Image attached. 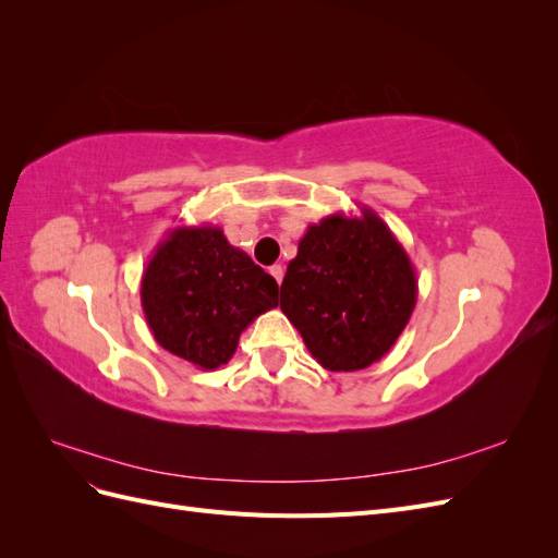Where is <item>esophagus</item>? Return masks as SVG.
I'll list each match as a JSON object with an SVG mask.
<instances>
[{
  "mask_svg": "<svg viewBox=\"0 0 558 558\" xmlns=\"http://www.w3.org/2000/svg\"><path fill=\"white\" fill-rule=\"evenodd\" d=\"M269 275H272V277L277 279V283H281V279H283V267H281V265H272V267H269Z\"/></svg>",
  "mask_w": 558,
  "mask_h": 558,
  "instance_id": "esophagus-1",
  "label": "esophagus"
}]
</instances>
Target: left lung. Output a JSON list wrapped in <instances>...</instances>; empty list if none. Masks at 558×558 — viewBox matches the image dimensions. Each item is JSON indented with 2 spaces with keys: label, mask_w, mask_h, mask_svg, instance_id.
<instances>
[{
  "label": "left lung",
  "mask_w": 558,
  "mask_h": 558,
  "mask_svg": "<svg viewBox=\"0 0 558 558\" xmlns=\"http://www.w3.org/2000/svg\"><path fill=\"white\" fill-rule=\"evenodd\" d=\"M408 251L381 218L330 214L307 228L286 267L281 312L320 367L353 373L396 344L416 305Z\"/></svg>",
  "instance_id": "obj_1"
}]
</instances>
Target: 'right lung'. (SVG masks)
<instances>
[{
    "label": "right lung",
    "mask_w": 558,
    "mask_h": 558,
    "mask_svg": "<svg viewBox=\"0 0 558 558\" xmlns=\"http://www.w3.org/2000/svg\"><path fill=\"white\" fill-rule=\"evenodd\" d=\"M279 286L216 226L167 232L142 275V310L156 342L199 369L226 365L240 335L279 305Z\"/></svg>",
    "instance_id": "add662e5"
}]
</instances>
